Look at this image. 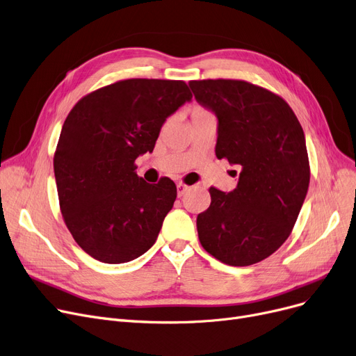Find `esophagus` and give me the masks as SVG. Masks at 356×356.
Here are the masks:
<instances>
[{"label": "esophagus", "instance_id": "1", "mask_svg": "<svg viewBox=\"0 0 356 356\" xmlns=\"http://www.w3.org/2000/svg\"><path fill=\"white\" fill-rule=\"evenodd\" d=\"M188 191H189V186H188V184H184V183H177V195H179V197L184 196V193H186Z\"/></svg>", "mask_w": 356, "mask_h": 356}]
</instances>
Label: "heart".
<instances>
[{
  "label": "heart",
  "instance_id": "heart-1",
  "mask_svg": "<svg viewBox=\"0 0 356 356\" xmlns=\"http://www.w3.org/2000/svg\"><path fill=\"white\" fill-rule=\"evenodd\" d=\"M199 111H204V109H200V107H195L193 109V112H199Z\"/></svg>",
  "mask_w": 356,
  "mask_h": 356
}]
</instances>
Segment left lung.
<instances>
[{
  "label": "left lung",
  "instance_id": "1",
  "mask_svg": "<svg viewBox=\"0 0 356 356\" xmlns=\"http://www.w3.org/2000/svg\"><path fill=\"white\" fill-rule=\"evenodd\" d=\"M199 104L218 119L215 154L240 167L237 188L209 189L197 215L199 241L229 266L269 257L289 237L310 183L304 131L289 104L241 80L189 83Z\"/></svg>",
  "mask_w": 356,
  "mask_h": 356
}]
</instances>
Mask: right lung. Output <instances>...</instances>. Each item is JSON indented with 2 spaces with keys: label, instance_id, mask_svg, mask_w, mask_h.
I'll use <instances>...</instances> for the list:
<instances>
[{
  "label": "right lung",
  "instance_id": "add662e5",
  "mask_svg": "<svg viewBox=\"0 0 356 356\" xmlns=\"http://www.w3.org/2000/svg\"><path fill=\"white\" fill-rule=\"evenodd\" d=\"M192 100L184 81L131 79L84 96L67 116L54 157L64 221L81 249L103 264L149 250L177 189L138 177L135 160L152 152L165 119Z\"/></svg>",
  "mask_w": 356,
  "mask_h": 356
}]
</instances>
